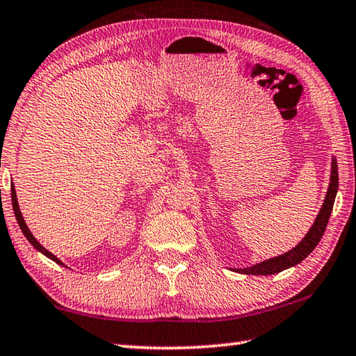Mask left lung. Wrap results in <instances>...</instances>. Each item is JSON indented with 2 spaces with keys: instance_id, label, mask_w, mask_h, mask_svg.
Instances as JSON below:
<instances>
[{
  "instance_id": "8db88e82",
  "label": "left lung",
  "mask_w": 356,
  "mask_h": 356,
  "mask_svg": "<svg viewBox=\"0 0 356 356\" xmlns=\"http://www.w3.org/2000/svg\"><path fill=\"white\" fill-rule=\"evenodd\" d=\"M338 193V165H337V159L332 156V171H330V184H329V190L325 193V199L323 202L321 210H319L315 222L310 227L307 234L304 236L302 241L298 243L295 248L289 250L287 253L270 257V259L262 261L259 264H254L252 267L247 268H232L236 273H242V275H261V276H268V275H275L280 273L282 270H287L290 267L298 266L299 262H302L305 257H307L315 247L321 241L323 234L325 232V227L329 224L330 219V213L333 210V204H335V197Z\"/></svg>"
}]
</instances>
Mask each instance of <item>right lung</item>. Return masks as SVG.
<instances>
[{"instance_id":"1","label":"right lung","mask_w":356,"mask_h":356,"mask_svg":"<svg viewBox=\"0 0 356 356\" xmlns=\"http://www.w3.org/2000/svg\"><path fill=\"white\" fill-rule=\"evenodd\" d=\"M10 191H12V207H13V213H15L17 222H18L19 228H21V232H23V234L26 236V239L32 243L35 250H38L40 253H43L46 257H49V259L54 261V262H57L58 266H61V267H66L65 264H63V262L58 259L57 256L52 254L51 252H49V250H46L43 245H41V243H40L37 239L33 238V234L31 233L29 227L26 225V220H24V218H23V214H21V211H19V205H18V199H17V191H15V186H13V184L10 185ZM66 268H67V267H66Z\"/></svg>"}]
</instances>
